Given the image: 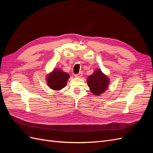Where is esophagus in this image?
<instances>
[{"instance_id": "34e87169", "label": "esophagus", "mask_w": 153, "mask_h": 153, "mask_svg": "<svg viewBox=\"0 0 153 153\" xmlns=\"http://www.w3.org/2000/svg\"><path fill=\"white\" fill-rule=\"evenodd\" d=\"M82 75H83L82 71H80L78 74H75V77H78V78H79V77H81V76H82Z\"/></svg>"}]
</instances>
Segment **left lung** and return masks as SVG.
I'll use <instances>...</instances> for the list:
<instances>
[{
	"label": "left lung",
	"mask_w": 153,
	"mask_h": 153,
	"mask_svg": "<svg viewBox=\"0 0 153 153\" xmlns=\"http://www.w3.org/2000/svg\"><path fill=\"white\" fill-rule=\"evenodd\" d=\"M87 82L91 92L97 96L103 93L108 88L110 82L109 78L100 69H97L92 75L88 77Z\"/></svg>",
	"instance_id": "1"
}]
</instances>
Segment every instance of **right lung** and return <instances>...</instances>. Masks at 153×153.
Listing matches in <instances>:
<instances>
[{
	"mask_svg": "<svg viewBox=\"0 0 153 153\" xmlns=\"http://www.w3.org/2000/svg\"><path fill=\"white\" fill-rule=\"evenodd\" d=\"M69 75L67 73L55 69L47 76V81L50 89L59 91L66 86Z\"/></svg>",
	"mask_w": 153,
	"mask_h": 153,
	"instance_id": "add662e5",
	"label": "right lung"
}]
</instances>
